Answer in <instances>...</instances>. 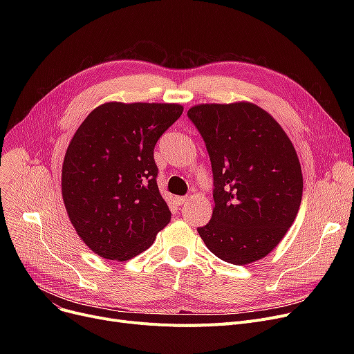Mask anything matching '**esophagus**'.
<instances>
[{"label": "esophagus", "mask_w": 354, "mask_h": 354, "mask_svg": "<svg viewBox=\"0 0 354 354\" xmlns=\"http://www.w3.org/2000/svg\"><path fill=\"white\" fill-rule=\"evenodd\" d=\"M187 198H185V196H176L175 198V202L178 203V205H183V203H187Z\"/></svg>", "instance_id": "34e87169"}]
</instances>
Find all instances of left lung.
<instances>
[{"label":"left lung","instance_id":"obj_1","mask_svg":"<svg viewBox=\"0 0 354 354\" xmlns=\"http://www.w3.org/2000/svg\"><path fill=\"white\" fill-rule=\"evenodd\" d=\"M188 118L205 140L215 187L212 218L198 232L230 264L258 261L280 244L300 209L295 149L280 123L251 102L196 104Z\"/></svg>","mask_w":354,"mask_h":354}]
</instances>
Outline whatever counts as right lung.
I'll return each instance as SVG.
<instances>
[{
	"instance_id": "right-lung-1",
	"label": "right lung",
	"mask_w": 354,
	"mask_h": 354,
	"mask_svg": "<svg viewBox=\"0 0 354 354\" xmlns=\"http://www.w3.org/2000/svg\"><path fill=\"white\" fill-rule=\"evenodd\" d=\"M182 111L178 103L107 102L71 138L62 167L63 202L77 235L99 257L127 261L169 224L153 149Z\"/></svg>"
}]
</instances>
